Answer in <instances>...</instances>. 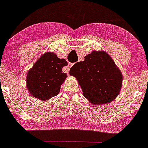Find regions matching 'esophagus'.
Returning a JSON list of instances; mask_svg holds the SVG:
<instances>
[{"label":"esophagus","mask_w":148,"mask_h":148,"mask_svg":"<svg viewBox=\"0 0 148 148\" xmlns=\"http://www.w3.org/2000/svg\"><path fill=\"white\" fill-rule=\"evenodd\" d=\"M73 63H71V62H69L68 64H67V67H66V71L67 72V73H68L69 72V70H70V67H72V66H73Z\"/></svg>","instance_id":"34e87169"}]
</instances>
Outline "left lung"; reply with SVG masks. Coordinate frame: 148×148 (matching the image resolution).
<instances>
[{
    "instance_id": "left-lung-1",
    "label": "left lung",
    "mask_w": 148,
    "mask_h": 148,
    "mask_svg": "<svg viewBox=\"0 0 148 148\" xmlns=\"http://www.w3.org/2000/svg\"><path fill=\"white\" fill-rule=\"evenodd\" d=\"M84 58V61L75 63L70 68V75L77 78L84 97L92 104L112 102L122 86L120 70L105 51H94Z\"/></svg>"
}]
</instances>
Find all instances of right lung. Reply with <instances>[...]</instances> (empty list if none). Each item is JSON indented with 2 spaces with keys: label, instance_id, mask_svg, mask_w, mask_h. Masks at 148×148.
<instances>
[{
  "label": "right lung",
  "instance_id": "right-lung-1",
  "mask_svg": "<svg viewBox=\"0 0 148 148\" xmlns=\"http://www.w3.org/2000/svg\"><path fill=\"white\" fill-rule=\"evenodd\" d=\"M67 65L64 59L58 58L52 52L43 54L27 73V87L31 95L43 101L57 96L67 77L62 72Z\"/></svg>",
  "mask_w": 148,
  "mask_h": 148
}]
</instances>
